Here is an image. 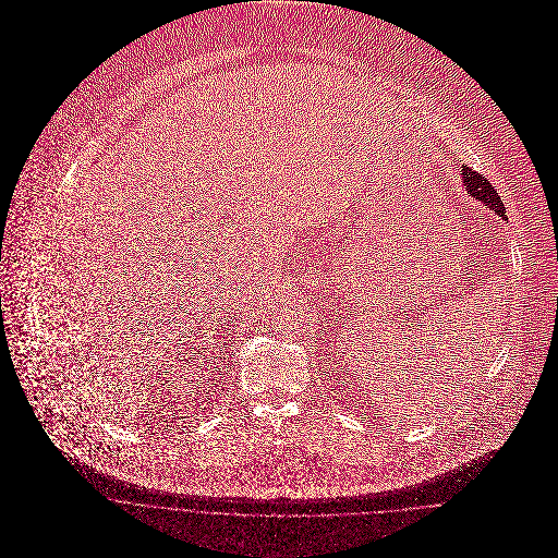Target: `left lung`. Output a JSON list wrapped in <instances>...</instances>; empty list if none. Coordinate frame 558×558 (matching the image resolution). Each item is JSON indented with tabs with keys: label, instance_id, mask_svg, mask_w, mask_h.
I'll use <instances>...</instances> for the list:
<instances>
[{
	"label": "left lung",
	"instance_id": "8db88e82",
	"mask_svg": "<svg viewBox=\"0 0 558 558\" xmlns=\"http://www.w3.org/2000/svg\"><path fill=\"white\" fill-rule=\"evenodd\" d=\"M462 178H464L466 191H469L473 197H477L478 202H483L489 210H494L498 217L505 219V206H502L498 193L494 191V186L489 184V180H485V175H481L475 169H471V167L464 165Z\"/></svg>",
	"mask_w": 558,
	"mask_h": 558
}]
</instances>
